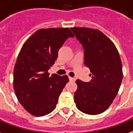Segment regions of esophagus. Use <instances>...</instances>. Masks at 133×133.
Instances as JSON below:
<instances>
[{
  "mask_svg": "<svg viewBox=\"0 0 133 133\" xmlns=\"http://www.w3.org/2000/svg\"><path fill=\"white\" fill-rule=\"evenodd\" d=\"M69 81H75V80H76V78H73V77H69Z\"/></svg>",
  "mask_w": 133,
  "mask_h": 133,
  "instance_id": "esophagus-1",
  "label": "esophagus"
}]
</instances>
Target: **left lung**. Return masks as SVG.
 <instances>
[{"label": "left lung", "instance_id": "8db88e82", "mask_svg": "<svg viewBox=\"0 0 133 133\" xmlns=\"http://www.w3.org/2000/svg\"><path fill=\"white\" fill-rule=\"evenodd\" d=\"M83 46L84 64L91 80H76L74 101L78 110L89 115L104 112L115 98L123 79V68L116 46L102 32L91 28H71Z\"/></svg>", "mask_w": 133, "mask_h": 133}]
</instances>
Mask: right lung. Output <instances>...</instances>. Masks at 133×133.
Segmentation results:
<instances>
[{"instance_id": "right-lung-1", "label": "right lung", "mask_w": 133, "mask_h": 133, "mask_svg": "<svg viewBox=\"0 0 133 133\" xmlns=\"http://www.w3.org/2000/svg\"><path fill=\"white\" fill-rule=\"evenodd\" d=\"M69 37H74L69 28L41 29L21 48L14 68L13 87L20 104L33 116L51 113L69 81L66 75L53 74L49 76L48 73Z\"/></svg>"}]
</instances>
